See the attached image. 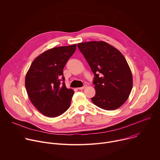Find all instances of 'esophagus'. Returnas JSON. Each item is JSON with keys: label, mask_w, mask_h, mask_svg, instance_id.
<instances>
[{"label": "esophagus", "mask_w": 160, "mask_h": 160, "mask_svg": "<svg viewBox=\"0 0 160 160\" xmlns=\"http://www.w3.org/2000/svg\"><path fill=\"white\" fill-rule=\"evenodd\" d=\"M87 87V85H84V86H83V87H79V88H78V90H83V89Z\"/></svg>", "instance_id": "esophagus-1"}]
</instances>
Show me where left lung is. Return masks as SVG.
I'll return each instance as SVG.
<instances>
[{"mask_svg": "<svg viewBox=\"0 0 160 160\" xmlns=\"http://www.w3.org/2000/svg\"><path fill=\"white\" fill-rule=\"evenodd\" d=\"M77 45L95 75L92 102L105 110L122 106L133 86L132 72L123 55L104 41L85 42Z\"/></svg>", "mask_w": 160, "mask_h": 160, "instance_id": "1", "label": "left lung"}]
</instances>
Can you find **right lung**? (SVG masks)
Masks as SVG:
<instances>
[{
    "label": "right lung",
    "instance_id": "add662e5",
    "mask_svg": "<svg viewBox=\"0 0 160 160\" xmlns=\"http://www.w3.org/2000/svg\"><path fill=\"white\" fill-rule=\"evenodd\" d=\"M76 48L77 44H73L43 52L33 60L26 74L25 87L29 99L45 116L56 117L70 106L74 91L61 82L64 80L63 68Z\"/></svg>",
    "mask_w": 160,
    "mask_h": 160
}]
</instances>
